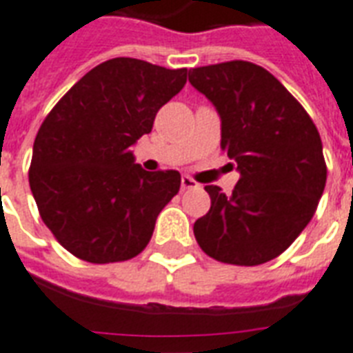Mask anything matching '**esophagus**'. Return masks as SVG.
Here are the masks:
<instances>
[{
	"label": "esophagus",
	"instance_id": "34e87169",
	"mask_svg": "<svg viewBox=\"0 0 353 353\" xmlns=\"http://www.w3.org/2000/svg\"><path fill=\"white\" fill-rule=\"evenodd\" d=\"M196 187H198V183L194 181V179H192V177H189V176L181 177V189H183V190L196 189Z\"/></svg>",
	"mask_w": 353,
	"mask_h": 353
}]
</instances>
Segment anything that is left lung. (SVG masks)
<instances>
[{"mask_svg": "<svg viewBox=\"0 0 353 353\" xmlns=\"http://www.w3.org/2000/svg\"><path fill=\"white\" fill-rule=\"evenodd\" d=\"M189 82L215 104L221 150L239 170L228 196L216 185L205 187L211 208L194 223V237L219 262H270L316 213L327 179L320 132L296 97L256 63L196 67Z\"/></svg>", "mask_w": 353, "mask_h": 353, "instance_id": "left-lung-1", "label": "left lung"}]
</instances>
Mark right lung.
I'll return each instance as SVG.
<instances>
[{"label":"right lung","mask_w":353,"mask_h":353,"mask_svg":"<svg viewBox=\"0 0 353 353\" xmlns=\"http://www.w3.org/2000/svg\"><path fill=\"white\" fill-rule=\"evenodd\" d=\"M185 82L187 69L114 57L83 74L44 117L30 187L43 223L70 254L112 263L148 247L181 176L145 172L130 145L150 134L157 112Z\"/></svg>","instance_id":"obj_1"}]
</instances>
